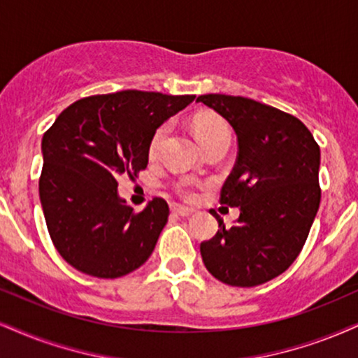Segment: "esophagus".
I'll return each instance as SVG.
<instances>
[{
  "instance_id": "obj_1",
  "label": "esophagus",
  "mask_w": 358,
  "mask_h": 358,
  "mask_svg": "<svg viewBox=\"0 0 358 358\" xmlns=\"http://www.w3.org/2000/svg\"><path fill=\"white\" fill-rule=\"evenodd\" d=\"M171 210H172V214L180 215V217H187V215L194 214V210H192V209H189V207H179V206H174V207H172Z\"/></svg>"
}]
</instances>
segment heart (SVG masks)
Returning <instances> with one entry per match:
<instances>
[{
	"label": "heart",
	"instance_id": "heart-1",
	"mask_svg": "<svg viewBox=\"0 0 358 358\" xmlns=\"http://www.w3.org/2000/svg\"><path fill=\"white\" fill-rule=\"evenodd\" d=\"M167 131H169L167 122L154 131L152 138L149 141V154L151 156H156L159 152L162 143H164ZM194 132H196L199 143L204 145V149L213 144L229 143L231 141V131H229L226 121L222 117L215 116V114H199L194 119ZM197 187H199V184L194 182V180H179L176 184V192L184 201H194L197 197Z\"/></svg>",
	"mask_w": 358,
	"mask_h": 358
}]
</instances>
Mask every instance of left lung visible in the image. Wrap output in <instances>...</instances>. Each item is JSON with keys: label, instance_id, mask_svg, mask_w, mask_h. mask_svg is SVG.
I'll return each mask as SVG.
<instances>
[{"label": "left lung", "instance_id": "left-lung-1", "mask_svg": "<svg viewBox=\"0 0 358 358\" xmlns=\"http://www.w3.org/2000/svg\"><path fill=\"white\" fill-rule=\"evenodd\" d=\"M197 103L236 131L239 152L220 204L239 207L231 229L201 244L204 266L232 287H255L280 275L301 254L320 206V148L302 121L272 106L227 94Z\"/></svg>", "mask_w": 358, "mask_h": 358}]
</instances>
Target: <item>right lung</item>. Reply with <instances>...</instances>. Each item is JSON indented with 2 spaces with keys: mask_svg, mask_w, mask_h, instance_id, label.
I'll return each instance as SVG.
<instances>
[{
  "mask_svg": "<svg viewBox=\"0 0 358 358\" xmlns=\"http://www.w3.org/2000/svg\"><path fill=\"white\" fill-rule=\"evenodd\" d=\"M194 98L136 90L90 96L44 132L39 199L52 244L69 266L116 279L149 259L169 206L154 197L134 213L119 199L117 178L145 169L154 131Z\"/></svg>",
  "mask_w": 358,
  "mask_h": 358,
  "instance_id": "obj_1",
  "label": "right lung"
}]
</instances>
